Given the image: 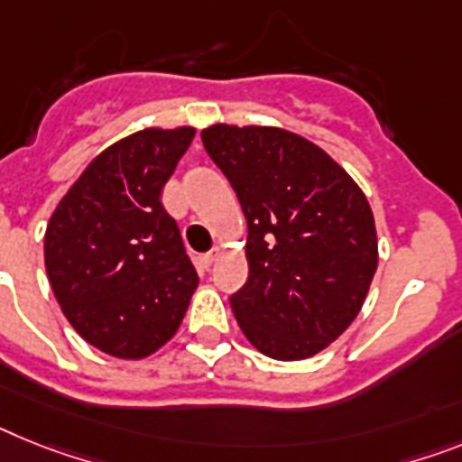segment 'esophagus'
I'll return each instance as SVG.
<instances>
[{
	"label": "esophagus",
	"instance_id": "esophagus-1",
	"mask_svg": "<svg viewBox=\"0 0 462 462\" xmlns=\"http://www.w3.org/2000/svg\"><path fill=\"white\" fill-rule=\"evenodd\" d=\"M218 258V251H208V254H201L199 255V265L204 267V270H208V267L213 265V261Z\"/></svg>",
	"mask_w": 462,
	"mask_h": 462
}]
</instances>
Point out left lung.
Listing matches in <instances>:
<instances>
[{"mask_svg":"<svg viewBox=\"0 0 462 462\" xmlns=\"http://www.w3.org/2000/svg\"><path fill=\"white\" fill-rule=\"evenodd\" d=\"M249 225V279L230 308L263 355H317L350 327L378 267L364 192L315 143L274 126L201 131Z\"/></svg>","mask_w":462,"mask_h":462,"instance_id":"left-lung-1","label":"left lung"}]
</instances>
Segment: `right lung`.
<instances>
[{"instance_id":"add662e5","label":"right lung","mask_w":462,"mask_h":462,"mask_svg":"<svg viewBox=\"0 0 462 462\" xmlns=\"http://www.w3.org/2000/svg\"><path fill=\"white\" fill-rule=\"evenodd\" d=\"M195 129H145L93 159L53 211L46 274L63 315L93 347L143 359L171 340L197 289L162 188Z\"/></svg>"}]
</instances>
